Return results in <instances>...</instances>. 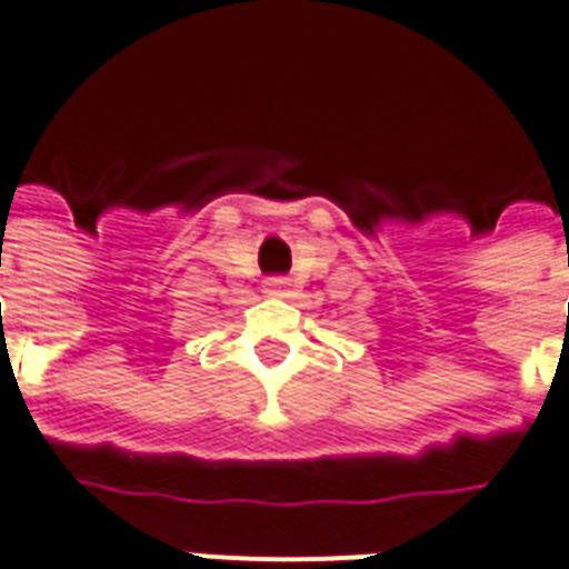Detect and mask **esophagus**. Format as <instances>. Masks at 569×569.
<instances>
[{"label":"esophagus","mask_w":569,"mask_h":569,"mask_svg":"<svg viewBox=\"0 0 569 569\" xmlns=\"http://www.w3.org/2000/svg\"><path fill=\"white\" fill-rule=\"evenodd\" d=\"M263 293H267V297H284V293H288V279H281V276L267 279L263 281Z\"/></svg>","instance_id":"1"}]
</instances>
